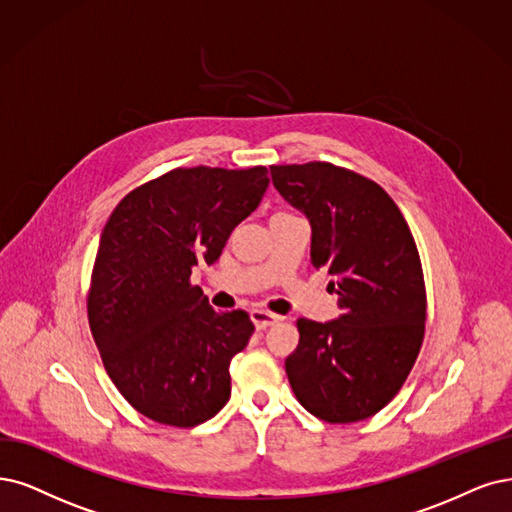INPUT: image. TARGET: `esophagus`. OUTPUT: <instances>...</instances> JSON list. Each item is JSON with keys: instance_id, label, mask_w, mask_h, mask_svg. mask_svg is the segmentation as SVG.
<instances>
[{"instance_id": "1", "label": "esophagus", "mask_w": 512, "mask_h": 512, "mask_svg": "<svg viewBox=\"0 0 512 512\" xmlns=\"http://www.w3.org/2000/svg\"><path fill=\"white\" fill-rule=\"evenodd\" d=\"M251 320H253V325H255L259 331H263V329H268V327L276 325L278 320H280V316H278V314H272V312H266V310H253V312H251Z\"/></svg>"}]
</instances>
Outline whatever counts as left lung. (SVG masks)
I'll list each match as a JSON object with an SVG mask.
<instances>
[{"label":"left lung","instance_id":"1","mask_svg":"<svg viewBox=\"0 0 512 512\" xmlns=\"http://www.w3.org/2000/svg\"><path fill=\"white\" fill-rule=\"evenodd\" d=\"M278 194L312 227L310 259L333 276L342 310L299 318L285 369L316 418L348 424L384 409L418 358L426 323L424 274L409 225L384 189L329 162L270 166Z\"/></svg>","mask_w":512,"mask_h":512}]
</instances>
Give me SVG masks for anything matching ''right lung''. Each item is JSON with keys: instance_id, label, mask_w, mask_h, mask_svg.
Returning a JSON list of instances; mask_svg holds the SVG:
<instances>
[{"instance_id": "add662e5", "label": "right lung", "mask_w": 512, "mask_h": 512, "mask_svg": "<svg viewBox=\"0 0 512 512\" xmlns=\"http://www.w3.org/2000/svg\"><path fill=\"white\" fill-rule=\"evenodd\" d=\"M268 183L266 166L175 168L132 189L107 219L90 331L111 382L145 418L192 428L230 401V363L255 325L244 310L215 312L189 276L219 259Z\"/></svg>"}]
</instances>
